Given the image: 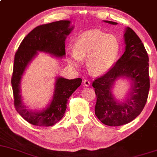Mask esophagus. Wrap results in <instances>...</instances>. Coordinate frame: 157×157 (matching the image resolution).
I'll list each match as a JSON object with an SVG mask.
<instances>
[{"mask_svg":"<svg viewBox=\"0 0 157 157\" xmlns=\"http://www.w3.org/2000/svg\"><path fill=\"white\" fill-rule=\"evenodd\" d=\"M83 85H85V86H90V81H88V80H87V79H85V80L83 81Z\"/></svg>","mask_w":157,"mask_h":157,"instance_id":"1","label":"esophagus"}]
</instances>
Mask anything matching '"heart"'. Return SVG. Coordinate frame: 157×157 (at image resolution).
I'll return each instance as SVG.
<instances>
[{
  "mask_svg": "<svg viewBox=\"0 0 157 157\" xmlns=\"http://www.w3.org/2000/svg\"><path fill=\"white\" fill-rule=\"evenodd\" d=\"M120 49V41L116 35L91 30L77 38L74 51L69 53V62L73 67H78L82 59L88 58L87 67L90 72L101 75L113 67Z\"/></svg>",
  "mask_w": 157,
  "mask_h": 157,
  "instance_id": "heart-1",
  "label": "heart"
}]
</instances>
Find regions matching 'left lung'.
<instances>
[{"instance_id":"left-lung-1","label":"left lung","mask_w":157,"mask_h":157,"mask_svg":"<svg viewBox=\"0 0 157 157\" xmlns=\"http://www.w3.org/2000/svg\"><path fill=\"white\" fill-rule=\"evenodd\" d=\"M112 25L116 22L104 21ZM125 51L105 75L94 81L92 86L97 95L95 115L102 123L120 126L132 122L143 110L150 89L149 57L141 40L129 27L124 34ZM119 78L131 82V88L125 100L114 98L112 88Z\"/></svg>"}]
</instances>
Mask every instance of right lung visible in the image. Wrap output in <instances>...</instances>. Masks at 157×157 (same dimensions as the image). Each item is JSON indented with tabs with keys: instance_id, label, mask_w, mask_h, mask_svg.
I'll use <instances>...</instances> for the list:
<instances>
[{
	"instance_id": "right-lung-1",
	"label": "right lung",
	"mask_w": 157,
	"mask_h": 157,
	"mask_svg": "<svg viewBox=\"0 0 157 157\" xmlns=\"http://www.w3.org/2000/svg\"><path fill=\"white\" fill-rule=\"evenodd\" d=\"M70 23L69 20H60L38 25L24 38L15 54L11 79L14 106L19 114L32 125L48 127L59 122L66 112L68 99L82 83L80 78L69 80L56 77L53 98L46 108L33 110L22 102L21 80L26 67L38 55V51L54 57H63L66 55V38L73 29Z\"/></svg>"
}]
</instances>
